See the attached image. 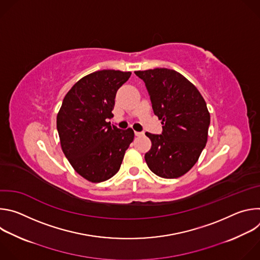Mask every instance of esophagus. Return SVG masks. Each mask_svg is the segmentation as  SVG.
<instances>
[{"label":"esophagus","mask_w":260,"mask_h":260,"mask_svg":"<svg viewBox=\"0 0 260 260\" xmlns=\"http://www.w3.org/2000/svg\"><path fill=\"white\" fill-rule=\"evenodd\" d=\"M135 135H136L137 137H142V136L144 135V133H143V132H135Z\"/></svg>","instance_id":"34e87169"}]
</instances>
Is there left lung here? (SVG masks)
<instances>
[{
    "label": "left lung",
    "mask_w": 260,
    "mask_h": 260,
    "mask_svg": "<svg viewBox=\"0 0 260 260\" xmlns=\"http://www.w3.org/2000/svg\"><path fill=\"white\" fill-rule=\"evenodd\" d=\"M145 83L154 114L162 120V133H146L151 149L146 164L155 175L175 179L186 174L198 161L208 140L210 113L198 90L180 73L157 68L136 71Z\"/></svg>",
    "instance_id": "obj_1"
}]
</instances>
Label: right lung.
<instances>
[{
	"label": "right lung",
	"mask_w": 260,
	"mask_h": 260,
	"mask_svg": "<svg viewBox=\"0 0 260 260\" xmlns=\"http://www.w3.org/2000/svg\"><path fill=\"white\" fill-rule=\"evenodd\" d=\"M131 74L93 72L68 91L59 109L56 127L62 152L74 170L90 182L112 178L134 141L132 128L120 129L106 121L113 117L116 92Z\"/></svg>",
	"instance_id": "obj_1"
}]
</instances>
